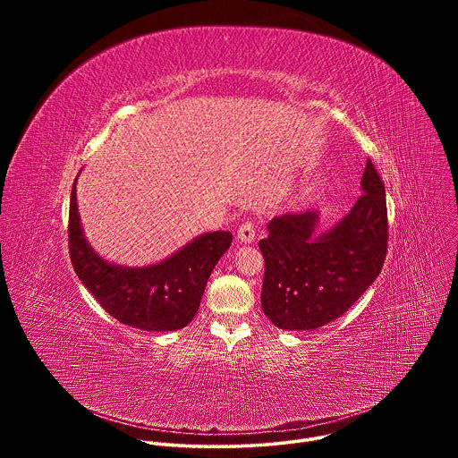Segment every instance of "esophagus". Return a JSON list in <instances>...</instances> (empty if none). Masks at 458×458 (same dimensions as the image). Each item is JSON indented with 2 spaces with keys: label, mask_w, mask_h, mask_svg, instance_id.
<instances>
[{
  "label": "esophagus",
  "mask_w": 458,
  "mask_h": 458,
  "mask_svg": "<svg viewBox=\"0 0 458 458\" xmlns=\"http://www.w3.org/2000/svg\"><path fill=\"white\" fill-rule=\"evenodd\" d=\"M237 239H239L241 242H244V244L253 242V239H255V226H253L251 221H244V223L239 226V230H237Z\"/></svg>",
  "instance_id": "esophagus-1"
}]
</instances>
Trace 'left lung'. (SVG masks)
I'll return each mask as SVG.
<instances>
[{
	"mask_svg": "<svg viewBox=\"0 0 458 458\" xmlns=\"http://www.w3.org/2000/svg\"><path fill=\"white\" fill-rule=\"evenodd\" d=\"M362 195L334 228L315 233L318 212L284 214L259 241L265 257L260 304L281 330H315L346 313L382 270L387 250L386 190L368 159Z\"/></svg>",
	"mask_w": 458,
	"mask_h": 458,
	"instance_id": "1",
	"label": "left lung"
}]
</instances>
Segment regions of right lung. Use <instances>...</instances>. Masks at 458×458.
Segmentation results:
<instances>
[{
  "label": "right lung",
  "mask_w": 458,
  "mask_h": 458,
  "mask_svg": "<svg viewBox=\"0 0 458 458\" xmlns=\"http://www.w3.org/2000/svg\"><path fill=\"white\" fill-rule=\"evenodd\" d=\"M230 244V232H210L152 267L124 268L106 263L85 239L76 205V182L72 186L69 212L72 267L103 310L121 324L145 332L184 328L198 313L207 281Z\"/></svg>",
  "instance_id": "1"
}]
</instances>
